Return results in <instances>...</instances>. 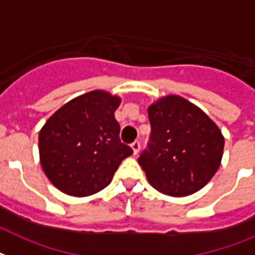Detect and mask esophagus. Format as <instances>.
Returning a JSON list of instances; mask_svg holds the SVG:
<instances>
[{"mask_svg": "<svg viewBox=\"0 0 255 255\" xmlns=\"http://www.w3.org/2000/svg\"><path fill=\"white\" fill-rule=\"evenodd\" d=\"M131 148L133 149V154H137L138 149H140V141H138V140H136V141L132 142Z\"/></svg>", "mask_w": 255, "mask_h": 255, "instance_id": "34e87169", "label": "esophagus"}]
</instances>
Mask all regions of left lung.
Instances as JSON below:
<instances>
[{"instance_id": "1", "label": "left lung", "mask_w": 255, "mask_h": 255, "mask_svg": "<svg viewBox=\"0 0 255 255\" xmlns=\"http://www.w3.org/2000/svg\"><path fill=\"white\" fill-rule=\"evenodd\" d=\"M150 133L138 163L162 194L186 196L206 186L220 166L224 137L216 124L177 95L148 109Z\"/></svg>"}]
</instances>
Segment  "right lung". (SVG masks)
Listing matches in <instances>:
<instances>
[{
  "label": "right lung",
  "mask_w": 255,
  "mask_h": 255,
  "mask_svg": "<svg viewBox=\"0 0 255 255\" xmlns=\"http://www.w3.org/2000/svg\"><path fill=\"white\" fill-rule=\"evenodd\" d=\"M118 97L94 90L72 99L45 122L39 133L40 163L60 191L89 196L110 185L131 146L121 141L114 113Z\"/></svg>",
  "instance_id": "add662e5"
}]
</instances>
